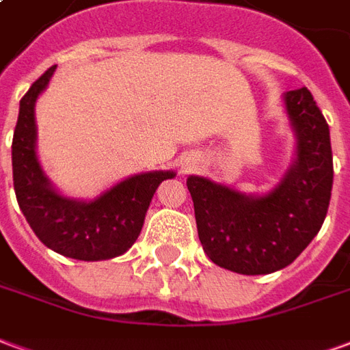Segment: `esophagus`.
I'll use <instances>...</instances> for the list:
<instances>
[{"label":"esophagus","instance_id":"esophagus-1","mask_svg":"<svg viewBox=\"0 0 350 350\" xmlns=\"http://www.w3.org/2000/svg\"><path fill=\"white\" fill-rule=\"evenodd\" d=\"M185 170H189V165H185Z\"/></svg>","mask_w":350,"mask_h":350}]
</instances>
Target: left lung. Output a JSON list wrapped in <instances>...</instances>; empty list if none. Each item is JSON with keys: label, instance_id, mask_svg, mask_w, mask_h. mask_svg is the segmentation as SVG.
I'll return each mask as SVG.
<instances>
[{"label": "left lung", "instance_id": "1", "mask_svg": "<svg viewBox=\"0 0 350 350\" xmlns=\"http://www.w3.org/2000/svg\"><path fill=\"white\" fill-rule=\"evenodd\" d=\"M296 159L266 195H243L189 176L202 250L225 270L260 275L285 268L321 230L334 183L330 129L308 88L283 95Z\"/></svg>", "mask_w": 350, "mask_h": 350}]
</instances>
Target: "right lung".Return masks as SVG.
Listing matches in <instances>:
<instances>
[{"instance_id":"obj_1","label":"right lung","mask_w":350,"mask_h":350,"mask_svg":"<svg viewBox=\"0 0 350 350\" xmlns=\"http://www.w3.org/2000/svg\"><path fill=\"white\" fill-rule=\"evenodd\" d=\"M52 65L20 100L12 137V180L22 213L35 236L46 247L77 260H107L123 255L144 225L148 206L161 182L174 178L172 170L135 174L116 183L93 200L59 195L37 157L35 103L49 86Z\"/></svg>"}]
</instances>
